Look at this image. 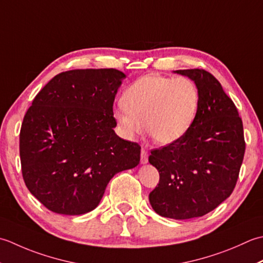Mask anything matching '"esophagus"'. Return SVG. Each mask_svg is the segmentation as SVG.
I'll return each instance as SVG.
<instances>
[{"label":"esophagus","mask_w":263,"mask_h":263,"mask_svg":"<svg viewBox=\"0 0 263 263\" xmlns=\"http://www.w3.org/2000/svg\"><path fill=\"white\" fill-rule=\"evenodd\" d=\"M148 161V153L145 148H142L141 151V162L146 163Z\"/></svg>","instance_id":"obj_1"}]
</instances>
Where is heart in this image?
<instances>
[{
	"label": "heart",
	"instance_id": "1",
	"mask_svg": "<svg viewBox=\"0 0 263 263\" xmlns=\"http://www.w3.org/2000/svg\"><path fill=\"white\" fill-rule=\"evenodd\" d=\"M124 108L115 111L116 124L126 138L143 129L162 145L175 143L191 129L200 105L197 85L189 77L146 74L136 79L121 96Z\"/></svg>",
	"mask_w": 263,
	"mask_h": 263
}]
</instances>
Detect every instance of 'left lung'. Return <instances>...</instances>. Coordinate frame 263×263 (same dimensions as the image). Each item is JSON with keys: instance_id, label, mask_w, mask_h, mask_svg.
I'll use <instances>...</instances> for the list:
<instances>
[{"instance_id": "8db88e82", "label": "left lung", "mask_w": 263, "mask_h": 263, "mask_svg": "<svg viewBox=\"0 0 263 263\" xmlns=\"http://www.w3.org/2000/svg\"><path fill=\"white\" fill-rule=\"evenodd\" d=\"M194 80L200 105L191 129L175 143L151 151L159 171L149 193L153 210L184 220L214 210L236 186L245 153L243 122L217 78L203 69L177 70Z\"/></svg>"}]
</instances>
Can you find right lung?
I'll return each instance as SVG.
<instances>
[{"mask_svg":"<svg viewBox=\"0 0 263 263\" xmlns=\"http://www.w3.org/2000/svg\"><path fill=\"white\" fill-rule=\"evenodd\" d=\"M125 77L117 69L61 72L27 110L19 137L21 171L27 189L52 212L94 210L112 177L139 163L138 143L114 130V102Z\"/></svg>","mask_w":263,"mask_h":263,"instance_id":"add662e5","label":"right lung"}]
</instances>
